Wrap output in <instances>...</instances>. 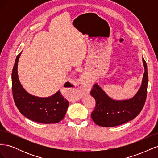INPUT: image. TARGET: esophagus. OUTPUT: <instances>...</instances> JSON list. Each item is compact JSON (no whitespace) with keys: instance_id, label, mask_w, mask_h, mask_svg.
Here are the masks:
<instances>
[{"instance_id":"esophagus-1","label":"esophagus","mask_w":158,"mask_h":158,"mask_svg":"<svg viewBox=\"0 0 158 158\" xmlns=\"http://www.w3.org/2000/svg\"><path fill=\"white\" fill-rule=\"evenodd\" d=\"M76 86H77L76 88V92L80 94H84L88 92L90 85L86 78L83 77L79 80L78 84H76Z\"/></svg>"}]
</instances>
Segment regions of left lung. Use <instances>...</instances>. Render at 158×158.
Returning <instances> with one entry per match:
<instances>
[{
    "label": "left lung",
    "instance_id": "1",
    "mask_svg": "<svg viewBox=\"0 0 158 158\" xmlns=\"http://www.w3.org/2000/svg\"><path fill=\"white\" fill-rule=\"evenodd\" d=\"M145 72L141 87L131 99L114 101L110 98L98 84H94L90 94L95 100V107L91 114L96 125L103 127H113L127 123L137 117L144 107L147 96L148 75L147 64L144 58Z\"/></svg>",
    "mask_w": 158,
    "mask_h": 158
}]
</instances>
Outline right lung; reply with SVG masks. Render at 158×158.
Masks as SVG:
<instances>
[{
    "mask_svg": "<svg viewBox=\"0 0 158 158\" xmlns=\"http://www.w3.org/2000/svg\"><path fill=\"white\" fill-rule=\"evenodd\" d=\"M19 54L12 73V89L14 103L23 116L30 120L44 124L57 123L64 118L69 105L60 91L47 98H40L28 94L22 86L18 76Z\"/></svg>",
    "mask_w": 158,
    "mask_h": 158,
    "instance_id": "obj_1",
    "label": "right lung"
}]
</instances>
